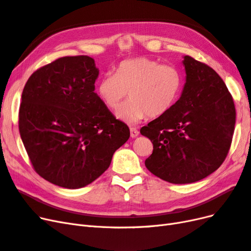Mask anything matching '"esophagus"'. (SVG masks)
Listing matches in <instances>:
<instances>
[{"label":"esophagus","mask_w":251,"mask_h":251,"mask_svg":"<svg viewBox=\"0 0 251 251\" xmlns=\"http://www.w3.org/2000/svg\"><path fill=\"white\" fill-rule=\"evenodd\" d=\"M130 132H131V137L132 138H136L139 135L138 130H137V128H135V127H131L130 128Z\"/></svg>","instance_id":"1"}]
</instances>
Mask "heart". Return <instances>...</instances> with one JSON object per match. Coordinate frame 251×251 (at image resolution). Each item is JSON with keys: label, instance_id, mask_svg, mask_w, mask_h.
<instances>
[{"label": "heart", "instance_id": "obj_1", "mask_svg": "<svg viewBox=\"0 0 251 251\" xmlns=\"http://www.w3.org/2000/svg\"><path fill=\"white\" fill-rule=\"evenodd\" d=\"M184 77L177 67L155 59L136 57L121 62L115 74H104L97 93L113 112H117L129 92L131 100L118 112L119 119L135 124L149 116L168 113L181 96Z\"/></svg>", "mask_w": 251, "mask_h": 251}]
</instances>
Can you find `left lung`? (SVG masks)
<instances>
[{"label":"left lung","instance_id":"1","mask_svg":"<svg viewBox=\"0 0 251 251\" xmlns=\"http://www.w3.org/2000/svg\"><path fill=\"white\" fill-rule=\"evenodd\" d=\"M183 58L186 81L178 101L140 128L153 143L147 169L174 184L193 183L217 171L228 154L235 124L223 79L209 66Z\"/></svg>","mask_w":251,"mask_h":251}]
</instances>
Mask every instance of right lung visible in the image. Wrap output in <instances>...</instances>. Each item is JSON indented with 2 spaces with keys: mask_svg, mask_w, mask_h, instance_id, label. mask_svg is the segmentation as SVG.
I'll use <instances>...</instances> for the list:
<instances>
[{
  "mask_svg": "<svg viewBox=\"0 0 251 251\" xmlns=\"http://www.w3.org/2000/svg\"><path fill=\"white\" fill-rule=\"evenodd\" d=\"M100 70L87 55L57 58L32 73L22 93L19 130L34 171L80 188L102 175L130 138L95 92Z\"/></svg>",
  "mask_w": 251,
  "mask_h": 251,
  "instance_id": "add662e5",
  "label": "right lung"
}]
</instances>
